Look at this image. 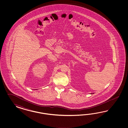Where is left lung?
Returning <instances> with one entry per match:
<instances>
[{
  "label": "left lung",
  "mask_w": 128,
  "mask_h": 128,
  "mask_svg": "<svg viewBox=\"0 0 128 128\" xmlns=\"http://www.w3.org/2000/svg\"><path fill=\"white\" fill-rule=\"evenodd\" d=\"M91 94H92V93H91Z\"/></svg>",
  "instance_id": "8db88e82"
}]
</instances>
